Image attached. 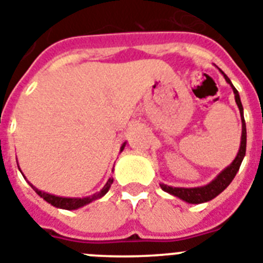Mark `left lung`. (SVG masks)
Segmentation results:
<instances>
[{"instance_id":"8db88e82","label":"left lung","mask_w":263,"mask_h":263,"mask_svg":"<svg viewBox=\"0 0 263 263\" xmlns=\"http://www.w3.org/2000/svg\"><path fill=\"white\" fill-rule=\"evenodd\" d=\"M220 72L224 75L227 83L231 85L232 89H233L234 100H236L237 106H238V109H240L241 122H242V134H241L240 150H238V153H237L233 162H232L228 167H225L221 173L218 174V175L213 179L212 182H210L208 184L201 185V187H192V188L171 187V185L163 184V183L160 184V188H162L164 192H168L170 195L179 197V199H182L183 201L190 204L206 203V201L212 200V199H215L217 195L221 194L225 188L231 184L232 180H233L234 176H236V174L238 173V170H240V166L241 163H242V159L243 157H245V153H246V124H245V118H243V108H242V104H241L240 95H238V90H237L236 88H234V85L232 84L231 79L228 78L221 69H220Z\"/></svg>"}]
</instances>
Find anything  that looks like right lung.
I'll use <instances>...</instances> for the list:
<instances>
[{
    "label": "right lung",
    "instance_id": "1",
    "mask_svg": "<svg viewBox=\"0 0 263 263\" xmlns=\"http://www.w3.org/2000/svg\"><path fill=\"white\" fill-rule=\"evenodd\" d=\"M125 145H126V142H125L124 145L121 146L120 152H122V150H124ZM18 168H20V167H18ZM111 183H113V178H109L108 182L105 183V185H104L101 191L97 192V194L90 195V196L83 197V199H80V197H60V196H55V195H50V194H47V192L41 191V190H38V188H36V187H34V185H32L30 182H29V184L31 185L32 190H34V191H35L36 194H38L39 196H41L42 199H43V200L47 201L48 204H51V205H53V206H57V208H62V210L72 211V210H78V208H81V206L87 205V204H89V203H92V201L97 200V199H100V197H103L104 195H105L106 192L109 191V188H110Z\"/></svg>",
    "mask_w": 263,
    "mask_h": 263
}]
</instances>
